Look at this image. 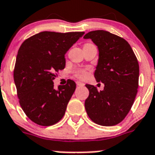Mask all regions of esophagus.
<instances>
[{"label": "esophagus", "instance_id": "esophagus-1", "mask_svg": "<svg viewBox=\"0 0 155 155\" xmlns=\"http://www.w3.org/2000/svg\"><path fill=\"white\" fill-rule=\"evenodd\" d=\"M76 84L78 85V86H83L85 84L83 83V82H81V81H77Z\"/></svg>", "mask_w": 155, "mask_h": 155}]
</instances>
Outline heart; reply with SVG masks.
<instances>
[{
	"label": "heart",
	"mask_w": 155,
	"mask_h": 155,
	"mask_svg": "<svg viewBox=\"0 0 155 155\" xmlns=\"http://www.w3.org/2000/svg\"><path fill=\"white\" fill-rule=\"evenodd\" d=\"M74 75L78 78L80 79H84L86 78L88 74H87V70L85 69H77L74 71Z\"/></svg>",
	"instance_id": "obj_1"
}]
</instances>
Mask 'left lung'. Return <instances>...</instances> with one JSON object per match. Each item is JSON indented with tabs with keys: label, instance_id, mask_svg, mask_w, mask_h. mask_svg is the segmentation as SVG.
<instances>
[{
	"label": "left lung",
	"instance_id": "1",
	"mask_svg": "<svg viewBox=\"0 0 155 155\" xmlns=\"http://www.w3.org/2000/svg\"><path fill=\"white\" fill-rule=\"evenodd\" d=\"M99 48V58L94 78L104 83V91L86 84L89 96L86 113L103 126H113L125 118L137 93L139 64L131 46L123 38L106 31H93L84 36Z\"/></svg>",
	"mask_w": 155,
	"mask_h": 155
}]
</instances>
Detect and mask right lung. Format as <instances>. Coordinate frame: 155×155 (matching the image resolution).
I'll return each mask as SVG.
<instances>
[{
    "label": "right lung",
    "mask_w": 155,
    "mask_h": 155,
    "mask_svg": "<svg viewBox=\"0 0 155 155\" xmlns=\"http://www.w3.org/2000/svg\"><path fill=\"white\" fill-rule=\"evenodd\" d=\"M85 32L43 31L21 44L14 69L19 104L31 121L50 126L61 120L76 89L69 79L54 89L53 80L64 69V54Z\"/></svg>",
    "instance_id": "1"
}]
</instances>
